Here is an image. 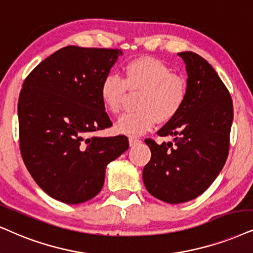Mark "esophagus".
Listing matches in <instances>:
<instances>
[{"instance_id": "esophagus-1", "label": "esophagus", "mask_w": 253, "mask_h": 253, "mask_svg": "<svg viewBox=\"0 0 253 253\" xmlns=\"http://www.w3.org/2000/svg\"><path fill=\"white\" fill-rule=\"evenodd\" d=\"M140 142H141V140H140V139H136V137H133V136L129 137V146L130 147H134V146L139 145Z\"/></svg>"}]
</instances>
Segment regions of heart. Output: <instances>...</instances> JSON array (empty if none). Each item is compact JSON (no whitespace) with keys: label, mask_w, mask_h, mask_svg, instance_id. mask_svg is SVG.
Segmentation results:
<instances>
[{"label":"heart","mask_w":253,"mask_h":253,"mask_svg":"<svg viewBox=\"0 0 253 253\" xmlns=\"http://www.w3.org/2000/svg\"><path fill=\"white\" fill-rule=\"evenodd\" d=\"M124 78L108 75L100 85L105 108L113 114L123 110L127 89L141 91L136 101L139 111L124 114L116 128L126 135H141L158 123H168L177 116L188 95V83L172 73L167 64L153 57L132 59L123 69Z\"/></svg>","instance_id":"heart-1"}]
</instances>
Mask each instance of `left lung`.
Wrapping results in <instances>:
<instances>
[{"label": "left lung", "mask_w": 253, "mask_h": 253, "mask_svg": "<svg viewBox=\"0 0 253 253\" xmlns=\"http://www.w3.org/2000/svg\"><path fill=\"white\" fill-rule=\"evenodd\" d=\"M177 55L187 69V99L158 132L174 141L145 140L152 158L142 171L148 193L170 204L194 200L218 176L229 154L233 120L231 97L215 69L191 51Z\"/></svg>", "instance_id": "left-lung-1"}]
</instances>
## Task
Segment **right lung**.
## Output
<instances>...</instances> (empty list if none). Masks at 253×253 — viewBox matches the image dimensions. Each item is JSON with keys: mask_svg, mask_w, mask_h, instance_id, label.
I'll return each instance as SVG.
<instances>
[{"mask_svg": "<svg viewBox=\"0 0 253 253\" xmlns=\"http://www.w3.org/2000/svg\"><path fill=\"white\" fill-rule=\"evenodd\" d=\"M121 55L119 49L65 46L38 64L22 86V159L40 188L60 202L97 196L106 166L128 149L125 135H91L112 126L100 85Z\"/></svg>", "mask_w": 253, "mask_h": 253, "instance_id": "1", "label": "right lung"}]
</instances>
